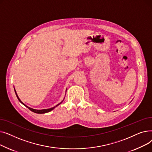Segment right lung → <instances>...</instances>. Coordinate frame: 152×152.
<instances>
[{
	"mask_svg": "<svg viewBox=\"0 0 152 152\" xmlns=\"http://www.w3.org/2000/svg\"><path fill=\"white\" fill-rule=\"evenodd\" d=\"M14 90H15V94H16V95H17V97L18 98V100L20 101V102H21L23 105H25V107H26L29 110H30L31 111H33V112H34V113H38V114H43V113H48V112H49V111H52V110H53L55 107H57V106H58L60 104H61V103L63 102V101L64 100V99L60 103H58V104H57V105L56 106H55V107H52V108H48V109H42V110H36V109H33V108H30V107H28L27 105H26L25 103H24L23 102H21V100L20 99V98L18 97V94H17V92H16V90H15V89L14 88Z\"/></svg>",
	"mask_w": 152,
	"mask_h": 152,
	"instance_id": "add662e5",
	"label": "right lung"
}]
</instances>
